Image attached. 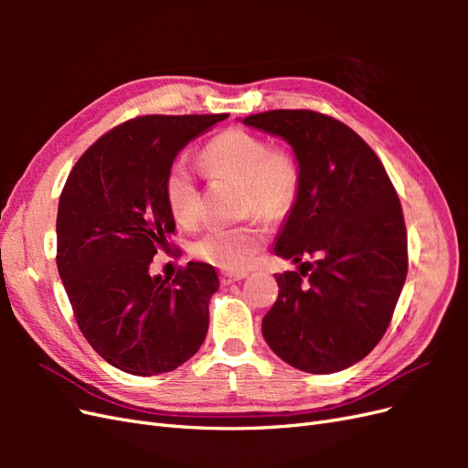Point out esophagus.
Returning a JSON list of instances; mask_svg holds the SVG:
<instances>
[{
    "label": "esophagus",
    "instance_id": "esophagus-1",
    "mask_svg": "<svg viewBox=\"0 0 468 468\" xmlns=\"http://www.w3.org/2000/svg\"><path fill=\"white\" fill-rule=\"evenodd\" d=\"M248 277V271H238V273H230V271H222L220 273V281L222 285H230V282H236V281H242Z\"/></svg>",
    "mask_w": 468,
    "mask_h": 468
}]
</instances>
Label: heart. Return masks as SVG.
<instances>
[{"label": "heart", "mask_w": 468, "mask_h": 468, "mask_svg": "<svg viewBox=\"0 0 468 468\" xmlns=\"http://www.w3.org/2000/svg\"><path fill=\"white\" fill-rule=\"evenodd\" d=\"M203 169L210 177L242 183L246 212L279 218L292 207L299 193V165L289 152L269 150L260 136L230 129L215 136L201 152ZM165 203L177 224L195 229L201 222V197L193 167L187 160L169 165L164 181ZM263 244L258 224L208 229L191 244V253L226 271H242Z\"/></svg>", "instance_id": "b5f03b06"}]
</instances>
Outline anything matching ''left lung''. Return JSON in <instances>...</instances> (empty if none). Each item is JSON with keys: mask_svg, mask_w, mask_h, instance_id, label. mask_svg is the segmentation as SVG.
<instances>
[{"mask_svg": "<svg viewBox=\"0 0 468 468\" xmlns=\"http://www.w3.org/2000/svg\"><path fill=\"white\" fill-rule=\"evenodd\" d=\"M242 122L285 140L301 176L273 248L299 271L275 275L279 296L261 322L265 342L301 371H344L380 342L404 287L399 197L377 154L344 122L285 109Z\"/></svg>", "mask_w": 468, "mask_h": 468, "instance_id": "left-lung-1", "label": "left lung"}]
</instances>
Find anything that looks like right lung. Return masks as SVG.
Returning a JSON list of instances; mask_svg holds the SVG:
<instances>
[{
    "mask_svg": "<svg viewBox=\"0 0 468 468\" xmlns=\"http://www.w3.org/2000/svg\"><path fill=\"white\" fill-rule=\"evenodd\" d=\"M226 115H148L86 150L68 176L56 217L58 273L81 334L117 369L152 377L191 359L208 330L215 267L189 261L174 281L150 275L176 220L169 165Z\"/></svg>",
    "mask_w": 468,
    "mask_h": 468,
    "instance_id": "1",
    "label": "right lung"
}]
</instances>
